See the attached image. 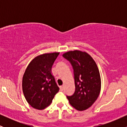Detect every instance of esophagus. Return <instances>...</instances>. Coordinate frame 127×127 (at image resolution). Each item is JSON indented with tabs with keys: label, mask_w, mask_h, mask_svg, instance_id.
Masks as SVG:
<instances>
[{
	"label": "esophagus",
	"mask_w": 127,
	"mask_h": 127,
	"mask_svg": "<svg viewBox=\"0 0 127 127\" xmlns=\"http://www.w3.org/2000/svg\"><path fill=\"white\" fill-rule=\"evenodd\" d=\"M60 88L61 91H63L64 90V85H62L60 87Z\"/></svg>",
	"instance_id": "obj_1"
}]
</instances>
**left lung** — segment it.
<instances>
[{"mask_svg":"<svg viewBox=\"0 0 127 127\" xmlns=\"http://www.w3.org/2000/svg\"><path fill=\"white\" fill-rule=\"evenodd\" d=\"M63 56L72 64L75 76V91L67 98L76 110H87L96 101L101 90V78L97 64L85 51H70Z\"/></svg>","mask_w":127,"mask_h":127,"instance_id":"8db88e82","label":"left lung"}]
</instances>
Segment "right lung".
I'll use <instances>...</instances> for the list:
<instances>
[{
    "label": "right lung",
    "instance_id": "add662e5",
    "mask_svg": "<svg viewBox=\"0 0 127 127\" xmlns=\"http://www.w3.org/2000/svg\"><path fill=\"white\" fill-rule=\"evenodd\" d=\"M60 52L37 55L29 64L23 78L24 97L33 108L43 110L52 103L59 88L51 68Z\"/></svg>",
    "mask_w": 127,
    "mask_h": 127
}]
</instances>
